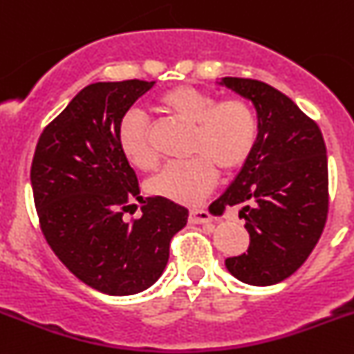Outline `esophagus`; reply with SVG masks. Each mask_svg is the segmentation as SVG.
<instances>
[{
	"mask_svg": "<svg viewBox=\"0 0 354 354\" xmlns=\"http://www.w3.org/2000/svg\"><path fill=\"white\" fill-rule=\"evenodd\" d=\"M188 220H190V223H207L213 220V216L206 209H190Z\"/></svg>",
	"mask_w": 354,
	"mask_h": 354,
	"instance_id": "1",
	"label": "esophagus"
}]
</instances>
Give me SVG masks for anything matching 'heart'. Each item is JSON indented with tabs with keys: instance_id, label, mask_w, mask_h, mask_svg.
<instances>
[{
	"instance_id": "obj_1",
	"label": "heart",
	"mask_w": 354,
	"mask_h": 354,
	"mask_svg": "<svg viewBox=\"0 0 354 354\" xmlns=\"http://www.w3.org/2000/svg\"><path fill=\"white\" fill-rule=\"evenodd\" d=\"M157 108L183 124L192 125L188 153L192 158L171 162L147 181L148 194L180 204H196L222 173L239 169L255 148L259 118L244 99L218 101L211 92L194 85H176L157 97ZM117 141L132 166L150 169L155 151L148 138V122L138 110H129L117 127Z\"/></svg>"
}]
</instances>
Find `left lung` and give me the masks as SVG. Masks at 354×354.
Masks as SVG:
<instances>
[{"label":"left lung","mask_w":354,"mask_h":354,"mask_svg":"<svg viewBox=\"0 0 354 354\" xmlns=\"http://www.w3.org/2000/svg\"><path fill=\"white\" fill-rule=\"evenodd\" d=\"M253 102L259 138L236 180L214 201L239 204L250 246L225 267L239 281L269 286L292 276L315 250L328 214V160L315 120L277 88L252 78L218 82Z\"/></svg>","instance_id":"1"}]
</instances>
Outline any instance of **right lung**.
Returning <instances> with one entry per match:
<instances>
[{
	"label": "right lung",
	"instance_id": "add662e5",
	"mask_svg": "<svg viewBox=\"0 0 354 354\" xmlns=\"http://www.w3.org/2000/svg\"><path fill=\"white\" fill-rule=\"evenodd\" d=\"M153 84L87 85L43 129L32 157V196L48 246L80 281L106 295L150 288L166 269L171 239L187 225V207L140 197L117 141L120 118ZM132 198L144 203V214L125 223Z\"/></svg>",
	"mask_w": 354,
	"mask_h": 354
}]
</instances>
